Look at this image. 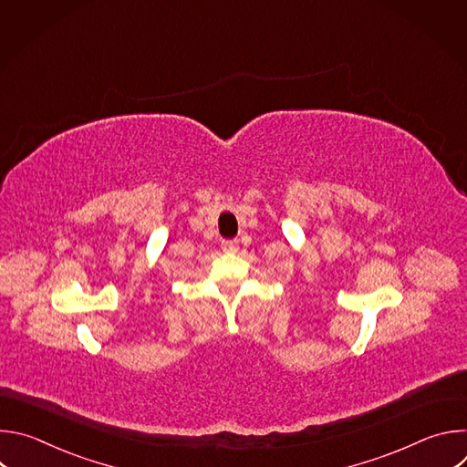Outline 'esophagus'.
I'll return each instance as SVG.
<instances>
[{
    "label": "esophagus",
    "mask_w": 467,
    "mask_h": 467,
    "mask_svg": "<svg viewBox=\"0 0 467 467\" xmlns=\"http://www.w3.org/2000/svg\"><path fill=\"white\" fill-rule=\"evenodd\" d=\"M222 249L225 253H236L238 251V240H222Z\"/></svg>",
    "instance_id": "34e87169"
}]
</instances>
